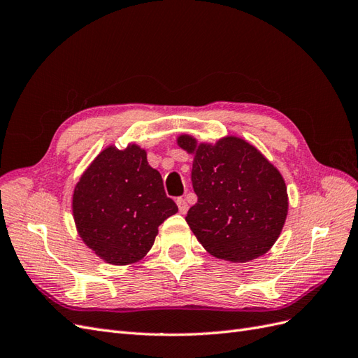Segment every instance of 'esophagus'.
Masks as SVG:
<instances>
[{
  "mask_svg": "<svg viewBox=\"0 0 358 358\" xmlns=\"http://www.w3.org/2000/svg\"><path fill=\"white\" fill-rule=\"evenodd\" d=\"M176 203H178L179 212H180V213H187V210H188V203H187V200L180 197V199L176 200Z\"/></svg>",
  "mask_w": 358,
  "mask_h": 358,
  "instance_id": "esophagus-1",
  "label": "esophagus"
}]
</instances>
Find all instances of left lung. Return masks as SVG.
I'll return each mask as SVG.
<instances>
[{"label":"left lung","instance_id":"8db88e82","mask_svg":"<svg viewBox=\"0 0 358 358\" xmlns=\"http://www.w3.org/2000/svg\"><path fill=\"white\" fill-rule=\"evenodd\" d=\"M178 145L194 155L191 180L197 203L187 222L210 255L246 263L275 245L288 213V194L279 170L246 140L227 136L199 143L180 134Z\"/></svg>","mask_w":358,"mask_h":358}]
</instances>
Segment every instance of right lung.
Masks as SVG:
<instances>
[{"mask_svg":"<svg viewBox=\"0 0 358 358\" xmlns=\"http://www.w3.org/2000/svg\"><path fill=\"white\" fill-rule=\"evenodd\" d=\"M71 208L85 245L115 266L142 259L158 227L178 212L159 171L136 143L122 150L113 145L103 149L76 183Z\"/></svg>","mask_w":358,"mask_h":358,"instance_id":"right-lung-1","label":"right lung"}]
</instances>
